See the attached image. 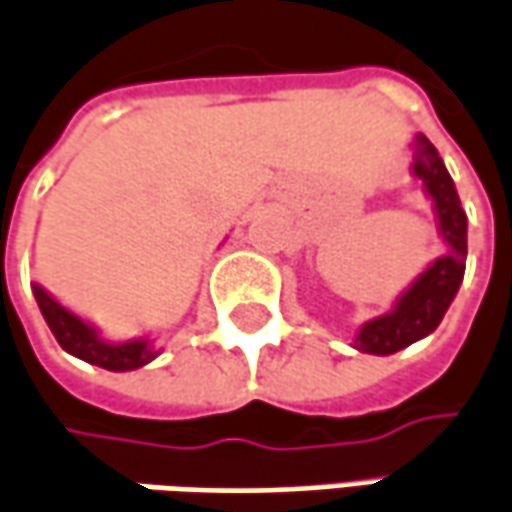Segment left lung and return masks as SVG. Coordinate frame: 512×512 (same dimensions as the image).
Returning a JSON list of instances; mask_svg holds the SVG:
<instances>
[{
    "mask_svg": "<svg viewBox=\"0 0 512 512\" xmlns=\"http://www.w3.org/2000/svg\"><path fill=\"white\" fill-rule=\"evenodd\" d=\"M418 157L412 171L424 180V186L435 200V212L441 220V232L450 243V255L438 257L433 266L412 283V289L398 300V306L384 315L369 321L355 346L369 355H392L404 346L415 344L418 338L430 335L441 323L447 306L456 298L461 278H464V257H467V214L461 209L458 191L453 186V177L441 163L433 143L418 134Z\"/></svg>",
    "mask_w": 512,
    "mask_h": 512,
    "instance_id": "left-lung-1",
    "label": "left lung"
}]
</instances>
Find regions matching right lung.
Listing matches in <instances>:
<instances>
[{"mask_svg": "<svg viewBox=\"0 0 512 512\" xmlns=\"http://www.w3.org/2000/svg\"><path fill=\"white\" fill-rule=\"evenodd\" d=\"M36 303L45 315V321L51 326L54 338L59 346L71 355H77L88 364H97L102 369H111V372H125V369L145 367L157 352L145 341H128V344H105L97 338V332L82 323L77 315H71L65 306H59L42 286H34Z\"/></svg>", "mask_w": 512, "mask_h": 512, "instance_id": "right-lung-1", "label": "right lung"}]
</instances>
